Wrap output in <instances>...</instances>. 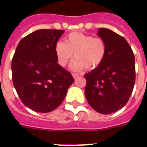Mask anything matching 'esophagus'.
<instances>
[{"instance_id": "esophagus-1", "label": "esophagus", "mask_w": 147, "mask_h": 147, "mask_svg": "<svg viewBox=\"0 0 147 147\" xmlns=\"http://www.w3.org/2000/svg\"><path fill=\"white\" fill-rule=\"evenodd\" d=\"M78 76H78V74H76V73L72 74V77H73V78H75V79H76V78H78Z\"/></svg>"}]
</instances>
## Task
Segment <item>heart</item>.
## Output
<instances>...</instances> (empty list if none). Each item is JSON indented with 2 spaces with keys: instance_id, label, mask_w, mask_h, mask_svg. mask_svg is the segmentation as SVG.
Here are the masks:
<instances>
[{
  "instance_id": "heart-1",
  "label": "heart",
  "mask_w": 147,
  "mask_h": 147,
  "mask_svg": "<svg viewBox=\"0 0 147 147\" xmlns=\"http://www.w3.org/2000/svg\"><path fill=\"white\" fill-rule=\"evenodd\" d=\"M55 53L60 65L65 66L76 58L71 65L74 71L83 69L92 70L101 64L106 54V46L100 38L79 32H73L67 36L65 42H58Z\"/></svg>"
}]
</instances>
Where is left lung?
Listing matches in <instances>:
<instances>
[{"instance_id": "1", "label": "left lung", "mask_w": 147, "mask_h": 147, "mask_svg": "<svg viewBox=\"0 0 147 147\" xmlns=\"http://www.w3.org/2000/svg\"><path fill=\"white\" fill-rule=\"evenodd\" d=\"M106 54L101 64L85 74V94L91 107L103 114H112L127 103L135 83V59L127 40L109 29L99 28Z\"/></svg>"}]
</instances>
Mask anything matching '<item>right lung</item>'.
<instances>
[{"label":"right lung","instance_id":"right-lung-1","mask_svg":"<svg viewBox=\"0 0 147 147\" xmlns=\"http://www.w3.org/2000/svg\"><path fill=\"white\" fill-rule=\"evenodd\" d=\"M65 30H38L23 38L11 63L13 84L24 105L36 112L57 108L73 83L59 63L55 46Z\"/></svg>","mask_w":147,"mask_h":147}]
</instances>
